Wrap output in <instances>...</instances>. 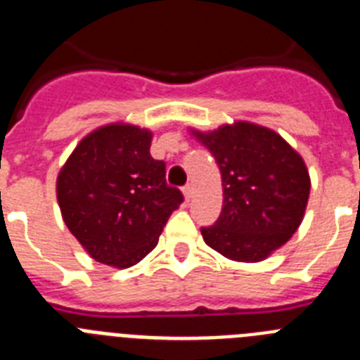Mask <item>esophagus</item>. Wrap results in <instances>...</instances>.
<instances>
[{
	"mask_svg": "<svg viewBox=\"0 0 360 360\" xmlns=\"http://www.w3.org/2000/svg\"><path fill=\"white\" fill-rule=\"evenodd\" d=\"M193 195H195V187L191 186V184H187V186L184 187V196H186L187 202H189V200L193 198Z\"/></svg>",
	"mask_w": 360,
	"mask_h": 360,
	"instance_id": "34e87169",
	"label": "esophagus"
}]
</instances>
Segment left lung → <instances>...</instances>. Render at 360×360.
Here are the masks:
<instances>
[{
	"label": "left lung",
	"instance_id": "obj_1",
	"mask_svg": "<svg viewBox=\"0 0 360 360\" xmlns=\"http://www.w3.org/2000/svg\"><path fill=\"white\" fill-rule=\"evenodd\" d=\"M221 173L224 205L203 241L232 262L257 263L299 229L310 196L303 157L274 129L236 120L212 131L191 129Z\"/></svg>",
	"mask_w": 360,
	"mask_h": 360
}]
</instances>
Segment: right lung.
<instances>
[{"mask_svg": "<svg viewBox=\"0 0 360 360\" xmlns=\"http://www.w3.org/2000/svg\"><path fill=\"white\" fill-rule=\"evenodd\" d=\"M153 131L111 122L82 139L57 174L66 227L95 262L129 269L158 243L184 202L165 184V164L149 153Z\"/></svg>", "mask_w": 360, "mask_h": 360, "instance_id": "add662e5", "label": "right lung"}]
</instances>
